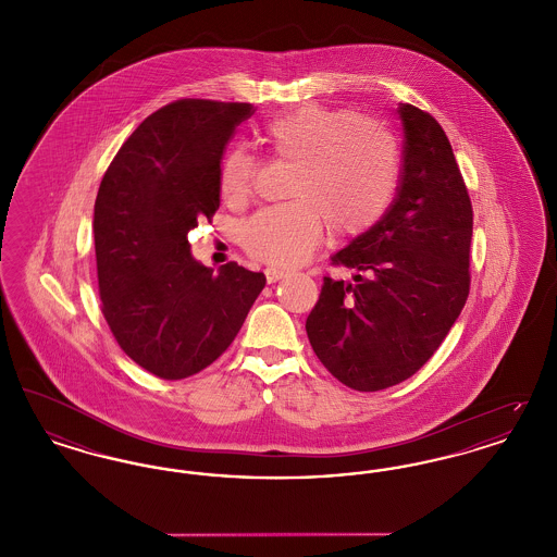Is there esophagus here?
Wrapping results in <instances>:
<instances>
[{
  "mask_svg": "<svg viewBox=\"0 0 557 557\" xmlns=\"http://www.w3.org/2000/svg\"><path fill=\"white\" fill-rule=\"evenodd\" d=\"M265 275L267 280L273 284V282H280L282 277H286V275H288V271H284V269H277V267H267Z\"/></svg>",
  "mask_w": 557,
  "mask_h": 557,
  "instance_id": "34e87169",
  "label": "esophagus"
}]
</instances>
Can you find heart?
<instances>
[{
    "mask_svg": "<svg viewBox=\"0 0 557 557\" xmlns=\"http://www.w3.org/2000/svg\"><path fill=\"white\" fill-rule=\"evenodd\" d=\"M269 150L294 162L290 202L267 207L244 225L246 250L273 267L305 263L327 225L359 236L388 209L397 189L398 148L382 123L345 108L305 104L269 121ZM221 194L242 205L255 187V162L234 150L221 162Z\"/></svg>",
    "mask_w": 557,
    "mask_h": 557,
    "instance_id": "b5f03b06",
    "label": "heart"
}]
</instances>
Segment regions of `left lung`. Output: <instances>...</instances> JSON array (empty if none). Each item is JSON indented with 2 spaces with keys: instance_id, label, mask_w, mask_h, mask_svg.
<instances>
[{
  "instance_id": "8db88e82",
  "label": "left lung",
  "mask_w": 557,
  "mask_h": 557,
  "mask_svg": "<svg viewBox=\"0 0 557 557\" xmlns=\"http://www.w3.org/2000/svg\"><path fill=\"white\" fill-rule=\"evenodd\" d=\"M403 166L384 216L332 257L355 282L323 277L307 336L319 361L359 393L411 377L443 345L470 294L474 212L438 121L398 104Z\"/></svg>"
}]
</instances>
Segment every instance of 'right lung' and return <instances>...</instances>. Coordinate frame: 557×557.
<instances>
[{
    "instance_id": "add662e5",
    "label": "right lung",
    "mask_w": 557,
    "mask_h": 557,
    "mask_svg": "<svg viewBox=\"0 0 557 557\" xmlns=\"http://www.w3.org/2000/svg\"><path fill=\"white\" fill-rule=\"evenodd\" d=\"M252 104L175 100L121 146L94 207L102 313L127 357L157 377L209 368L238 336L265 275L230 261L219 273L189 252L187 232L219 209L230 137Z\"/></svg>"
}]
</instances>
